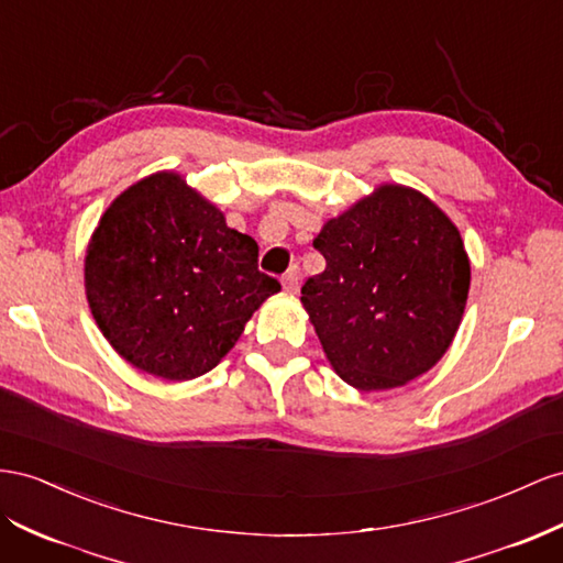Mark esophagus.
<instances>
[{
	"mask_svg": "<svg viewBox=\"0 0 563 563\" xmlns=\"http://www.w3.org/2000/svg\"><path fill=\"white\" fill-rule=\"evenodd\" d=\"M282 284H284V291L286 294H296L298 291V267L296 265L282 277Z\"/></svg>",
	"mask_w": 563,
	"mask_h": 563,
	"instance_id": "1",
	"label": "esophagus"
}]
</instances>
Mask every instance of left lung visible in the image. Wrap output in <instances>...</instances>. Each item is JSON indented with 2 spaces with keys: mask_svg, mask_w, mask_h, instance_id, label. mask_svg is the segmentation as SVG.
Segmentation results:
<instances>
[{
  "mask_svg": "<svg viewBox=\"0 0 563 563\" xmlns=\"http://www.w3.org/2000/svg\"><path fill=\"white\" fill-rule=\"evenodd\" d=\"M312 246L327 267L302 284L300 302L345 384L398 388L445 355L471 267L457 227L427 196L378 187L329 220Z\"/></svg>",
  "mask_w": 563,
  "mask_h": 563,
  "instance_id": "obj_1",
  "label": "left lung"
}]
</instances>
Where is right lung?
Returning a JSON list of instances; mask_svg holds the SVG:
<instances>
[{
    "mask_svg": "<svg viewBox=\"0 0 563 563\" xmlns=\"http://www.w3.org/2000/svg\"><path fill=\"white\" fill-rule=\"evenodd\" d=\"M87 300L132 367L168 382L210 372L282 284L257 269V244L173 173L123 191L85 257Z\"/></svg>",
    "mask_w": 563,
    "mask_h": 563,
    "instance_id": "right-lung-1",
    "label": "right lung"
}]
</instances>
